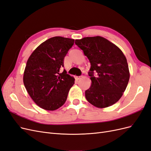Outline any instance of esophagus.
Here are the masks:
<instances>
[{
    "label": "esophagus",
    "mask_w": 151,
    "mask_h": 151,
    "mask_svg": "<svg viewBox=\"0 0 151 151\" xmlns=\"http://www.w3.org/2000/svg\"><path fill=\"white\" fill-rule=\"evenodd\" d=\"M83 78V76H79V77H76V79H77V80H79V79H82Z\"/></svg>",
    "instance_id": "esophagus-1"
}]
</instances>
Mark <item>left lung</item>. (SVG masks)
Instances as JSON below:
<instances>
[{
  "label": "left lung",
  "instance_id": "obj_1",
  "mask_svg": "<svg viewBox=\"0 0 151 151\" xmlns=\"http://www.w3.org/2000/svg\"><path fill=\"white\" fill-rule=\"evenodd\" d=\"M75 43L91 63L88 74L91 86L85 91L87 100L99 108L116 103L122 96L130 78L124 54L115 44L99 36L76 40Z\"/></svg>",
  "mask_w": 151,
  "mask_h": 151
}]
</instances>
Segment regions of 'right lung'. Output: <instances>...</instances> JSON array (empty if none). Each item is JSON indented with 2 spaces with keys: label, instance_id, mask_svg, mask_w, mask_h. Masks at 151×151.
I'll return each instance as SVG.
<instances>
[{
  "label": "right lung",
  "instance_id": "right-lung-1",
  "mask_svg": "<svg viewBox=\"0 0 151 151\" xmlns=\"http://www.w3.org/2000/svg\"><path fill=\"white\" fill-rule=\"evenodd\" d=\"M74 40L55 36L36 48L29 56L24 72L23 83L29 95L38 106L53 111L61 107L74 84L67 74L63 59Z\"/></svg>",
  "mask_w": 151,
  "mask_h": 151
}]
</instances>
